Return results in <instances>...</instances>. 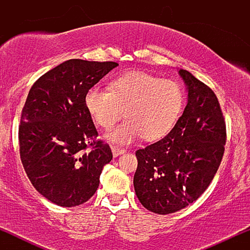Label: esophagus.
<instances>
[{
	"instance_id": "34e87169",
	"label": "esophagus",
	"mask_w": 250,
	"mask_h": 250,
	"mask_svg": "<svg viewBox=\"0 0 250 250\" xmlns=\"http://www.w3.org/2000/svg\"><path fill=\"white\" fill-rule=\"evenodd\" d=\"M111 151H113V156L114 157H117V156H120V155H122V154L125 153V149L117 148V147H111Z\"/></svg>"
}]
</instances>
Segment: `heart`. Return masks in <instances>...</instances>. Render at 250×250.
I'll use <instances>...</instances> for the list:
<instances>
[{
	"instance_id": "heart-1",
	"label": "heart",
	"mask_w": 250,
	"mask_h": 250,
	"mask_svg": "<svg viewBox=\"0 0 250 250\" xmlns=\"http://www.w3.org/2000/svg\"><path fill=\"white\" fill-rule=\"evenodd\" d=\"M183 90L177 82L162 80L145 71H129L114 80L110 90L93 87L84 97L85 108L100 127L116 145L127 146L139 139L155 141L174 127L183 107Z\"/></svg>"
}]
</instances>
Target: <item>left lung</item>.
Instances as JSON below:
<instances>
[{
	"label": "left lung",
	"instance_id": "left-lung-1",
	"mask_svg": "<svg viewBox=\"0 0 250 250\" xmlns=\"http://www.w3.org/2000/svg\"><path fill=\"white\" fill-rule=\"evenodd\" d=\"M187 105L170 133L136 151L134 188L149 211L166 215L186 208L210 185L225 153L226 122L210 88L185 69Z\"/></svg>",
	"mask_w": 250,
	"mask_h": 250
}]
</instances>
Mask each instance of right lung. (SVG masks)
<instances>
[{"label":"right lung","mask_w":250,"mask_h":250,"mask_svg":"<svg viewBox=\"0 0 250 250\" xmlns=\"http://www.w3.org/2000/svg\"><path fill=\"white\" fill-rule=\"evenodd\" d=\"M117 65L68 60L42 75L29 90L19 128L21 161L36 190L57 206L87 202L113 159L110 147L96 140L99 134L84 97Z\"/></svg>","instance_id":"right-lung-1"}]
</instances>
